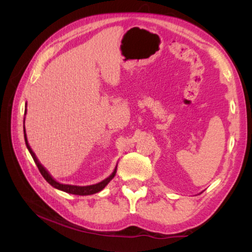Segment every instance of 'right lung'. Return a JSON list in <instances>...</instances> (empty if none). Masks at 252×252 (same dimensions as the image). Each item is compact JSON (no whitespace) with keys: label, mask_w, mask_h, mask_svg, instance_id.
Listing matches in <instances>:
<instances>
[{"label":"right lung","mask_w":252,"mask_h":252,"mask_svg":"<svg viewBox=\"0 0 252 252\" xmlns=\"http://www.w3.org/2000/svg\"><path fill=\"white\" fill-rule=\"evenodd\" d=\"M25 113H27V109H25ZM25 120V119H24ZM24 139H25V144H27V147L29 149L30 153H31V156L33 158L34 162H35V164L37 165V168H39L40 172L43 178L45 179L46 181H48L51 186L54 187L55 189H59V190H62L64 191L66 193H71V194H76V195H90V194H94L96 192H100L101 190L104 189V187L108 185V183L112 180L116 176V172H117V167L116 169L113 170V172L110 174V176L104 179L103 181H101L99 183H96V185H92V186H85V187H80V186H71V185H63V183H60L58 181H55L54 179L51 177V174L48 172V170H46L43 165H42L39 160H37V158L35 156V153L32 151L31 147H30V144L28 142V139H27V134H25V126H24Z\"/></svg>","instance_id":"add662e5"}]
</instances>
